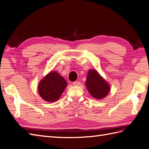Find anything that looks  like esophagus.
Masks as SVG:
<instances>
[{
    "label": "esophagus",
    "mask_w": 149,
    "mask_h": 149,
    "mask_svg": "<svg viewBox=\"0 0 149 149\" xmlns=\"http://www.w3.org/2000/svg\"><path fill=\"white\" fill-rule=\"evenodd\" d=\"M72 84L74 85V86H79V85L81 84V83L79 81H75L72 83Z\"/></svg>",
    "instance_id": "1"
}]
</instances>
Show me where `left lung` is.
<instances>
[{
	"label": "left lung",
	"mask_w": 149,
	"mask_h": 149,
	"mask_svg": "<svg viewBox=\"0 0 149 149\" xmlns=\"http://www.w3.org/2000/svg\"><path fill=\"white\" fill-rule=\"evenodd\" d=\"M86 86L91 95L97 99H104L110 91L109 84L97 70L93 69L88 72Z\"/></svg>",
	"instance_id": "8db88e82"
}]
</instances>
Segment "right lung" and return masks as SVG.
<instances>
[{
	"label": "right lung",
	"instance_id": "add662e5",
	"mask_svg": "<svg viewBox=\"0 0 149 149\" xmlns=\"http://www.w3.org/2000/svg\"><path fill=\"white\" fill-rule=\"evenodd\" d=\"M67 83L57 72H51L45 75L38 84L40 97L47 102L58 100L64 91Z\"/></svg>",
	"mask_w": 149,
	"mask_h": 149
}]
</instances>
